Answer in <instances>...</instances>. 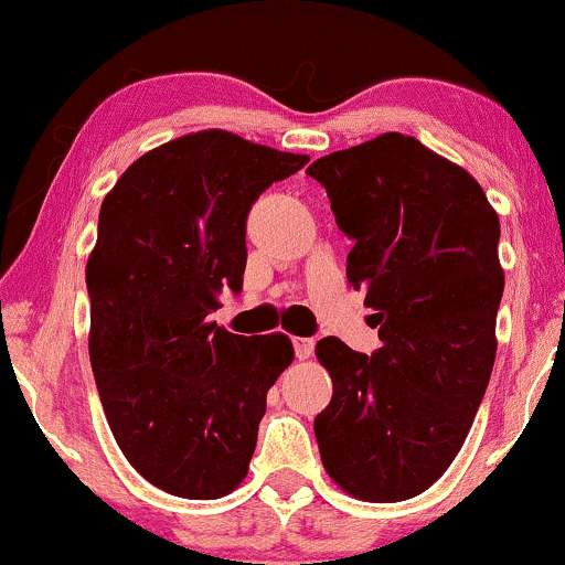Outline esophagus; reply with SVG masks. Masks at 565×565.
Returning a JSON list of instances; mask_svg holds the SVG:
<instances>
[{"label": "esophagus", "instance_id": "1", "mask_svg": "<svg viewBox=\"0 0 565 565\" xmlns=\"http://www.w3.org/2000/svg\"><path fill=\"white\" fill-rule=\"evenodd\" d=\"M291 345H295L297 359L305 361V359H310V355H313L316 340H313V337H295V340H291Z\"/></svg>", "mask_w": 565, "mask_h": 565}]
</instances>
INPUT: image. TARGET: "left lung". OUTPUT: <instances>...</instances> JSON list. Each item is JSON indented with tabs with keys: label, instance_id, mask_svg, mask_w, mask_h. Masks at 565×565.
Here are the masks:
<instances>
[{
	"label": "left lung",
	"instance_id": "8db88e82",
	"mask_svg": "<svg viewBox=\"0 0 565 565\" xmlns=\"http://www.w3.org/2000/svg\"><path fill=\"white\" fill-rule=\"evenodd\" d=\"M353 242L348 281L366 291L382 348L323 337L332 401L316 417L321 462L366 502L430 489L454 462L497 355L504 274L499 217L462 167L401 132L308 167Z\"/></svg>",
	"mask_w": 565,
	"mask_h": 565
}]
</instances>
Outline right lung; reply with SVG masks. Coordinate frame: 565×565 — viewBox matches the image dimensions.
I'll return each instance as SVG.
<instances>
[{
    "label": "right lung",
    "instance_id": "1",
    "mask_svg": "<svg viewBox=\"0 0 565 565\" xmlns=\"http://www.w3.org/2000/svg\"><path fill=\"white\" fill-rule=\"evenodd\" d=\"M308 157L206 129L153 148L103 199L87 263L89 361L108 425L135 470L185 499L246 478L289 337L210 321L242 291L246 217Z\"/></svg>",
    "mask_w": 565,
    "mask_h": 565
}]
</instances>
